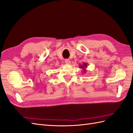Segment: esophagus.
<instances>
[{"label": "esophagus", "mask_w": 133, "mask_h": 133, "mask_svg": "<svg viewBox=\"0 0 133 133\" xmlns=\"http://www.w3.org/2000/svg\"><path fill=\"white\" fill-rule=\"evenodd\" d=\"M65 63L66 64H70V61L69 60V59H65Z\"/></svg>", "instance_id": "34e87169"}]
</instances>
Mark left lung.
<instances>
[{
    "instance_id": "obj_1",
    "label": "left lung",
    "mask_w": 133,
    "mask_h": 133,
    "mask_svg": "<svg viewBox=\"0 0 133 133\" xmlns=\"http://www.w3.org/2000/svg\"><path fill=\"white\" fill-rule=\"evenodd\" d=\"M79 66L80 67V68H81L82 69H83V71H84V73H85L86 70H87L85 68H87V64L86 63H83V65H80Z\"/></svg>"
}]
</instances>
